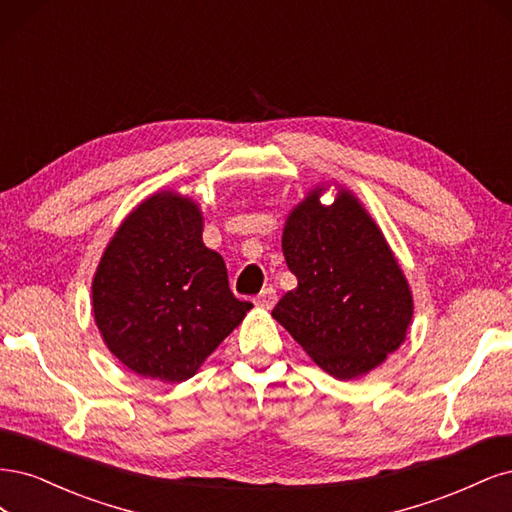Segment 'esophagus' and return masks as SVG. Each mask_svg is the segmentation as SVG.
<instances>
[{"mask_svg": "<svg viewBox=\"0 0 512 512\" xmlns=\"http://www.w3.org/2000/svg\"><path fill=\"white\" fill-rule=\"evenodd\" d=\"M255 304L259 306V308H266V310H270L274 304H276V289L274 287H266L263 289L257 298H255Z\"/></svg>", "mask_w": 512, "mask_h": 512, "instance_id": "esophagus-1", "label": "esophagus"}]
</instances>
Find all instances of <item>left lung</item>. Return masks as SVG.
Here are the masks:
<instances>
[{
    "label": "left lung",
    "mask_w": 512,
    "mask_h": 512,
    "mask_svg": "<svg viewBox=\"0 0 512 512\" xmlns=\"http://www.w3.org/2000/svg\"><path fill=\"white\" fill-rule=\"evenodd\" d=\"M312 189L283 229L287 268L298 287L272 317L327 374L364 376L398 351L412 319V293L381 229L357 197L340 189L323 206Z\"/></svg>",
    "instance_id": "8db88e82"
}]
</instances>
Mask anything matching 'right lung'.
Instances as JSON below:
<instances>
[{"label":"right lung","mask_w":512,"mask_h":512,"mask_svg":"<svg viewBox=\"0 0 512 512\" xmlns=\"http://www.w3.org/2000/svg\"><path fill=\"white\" fill-rule=\"evenodd\" d=\"M202 232L191 197L161 191L127 214L97 266V329L144 378L187 381L253 306L229 291L225 261Z\"/></svg>","instance_id":"add662e5"}]
</instances>
